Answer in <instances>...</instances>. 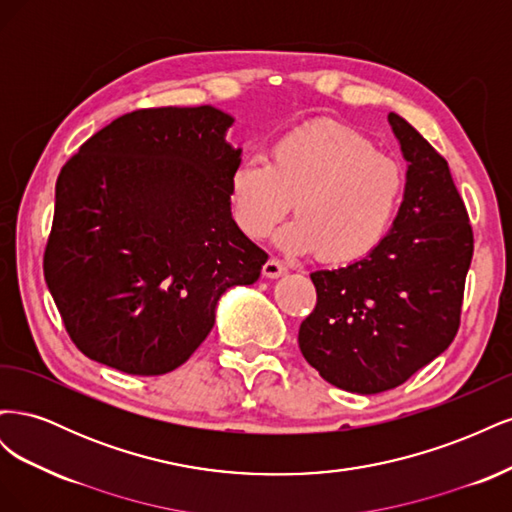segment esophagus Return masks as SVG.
<instances>
[{"label": "esophagus", "mask_w": 512, "mask_h": 512, "mask_svg": "<svg viewBox=\"0 0 512 512\" xmlns=\"http://www.w3.org/2000/svg\"><path fill=\"white\" fill-rule=\"evenodd\" d=\"M286 273H288L286 265H282V262L277 260V258H269L265 262V267H262V275L269 277V280H277V277H282Z\"/></svg>", "instance_id": "34e87169"}]
</instances>
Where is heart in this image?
<instances>
[{
  "mask_svg": "<svg viewBox=\"0 0 512 512\" xmlns=\"http://www.w3.org/2000/svg\"><path fill=\"white\" fill-rule=\"evenodd\" d=\"M406 188L404 168L369 138L333 121L280 134L267 162L241 158L228 175L232 220L247 239L271 235L292 209L277 243L288 254H318L329 265H352L389 235Z\"/></svg>",
  "mask_w": 512,
  "mask_h": 512,
  "instance_id": "1",
  "label": "heart"
}]
</instances>
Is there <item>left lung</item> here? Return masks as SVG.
<instances>
[{
	"mask_svg": "<svg viewBox=\"0 0 512 512\" xmlns=\"http://www.w3.org/2000/svg\"><path fill=\"white\" fill-rule=\"evenodd\" d=\"M389 123L408 162L393 228L367 258L312 273L318 301L299 329L305 361L361 395L395 389L451 346L474 252L448 162L404 117Z\"/></svg>",
	"mask_w": 512,
	"mask_h": 512,
	"instance_id": "1",
	"label": "left lung"
}]
</instances>
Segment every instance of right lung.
Returning <instances> with one entry per match:
<instances>
[{
    "mask_svg": "<svg viewBox=\"0 0 512 512\" xmlns=\"http://www.w3.org/2000/svg\"><path fill=\"white\" fill-rule=\"evenodd\" d=\"M232 121L209 104L141 108L61 168L44 280L91 361L168 374L205 342L222 294L260 277L269 256L230 213Z\"/></svg>",
    "mask_w": 512,
    "mask_h": 512,
    "instance_id": "1",
    "label": "right lung"
}]
</instances>
